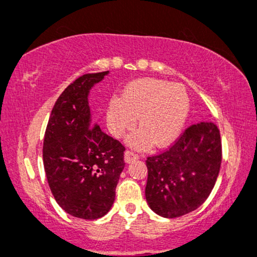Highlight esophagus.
<instances>
[{
  "mask_svg": "<svg viewBox=\"0 0 257 257\" xmlns=\"http://www.w3.org/2000/svg\"><path fill=\"white\" fill-rule=\"evenodd\" d=\"M123 158H125V162H127V164H130V162L135 161V160H138V158H140V156H138L137 154H135L134 152H131V150H126L125 155H123Z\"/></svg>",
  "mask_w": 257,
  "mask_h": 257,
  "instance_id": "obj_1",
  "label": "esophagus"
}]
</instances>
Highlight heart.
<instances>
[{
    "label": "heart",
    "mask_w": 257,
    "mask_h": 257,
    "mask_svg": "<svg viewBox=\"0 0 257 257\" xmlns=\"http://www.w3.org/2000/svg\"><path fill=\"white\" fill-rule=\"evenodd\" d=\"M190 111L188 91L180 84L142 78L131 81L120 98L108 104L107 122L110 132L120 137L134 127L137 116L140 130L128 137V143L138 149L154 142L158 147L170 144L178 137Z\"/></svg>",
    "instance_id": "heart-1"
}]
</instances>
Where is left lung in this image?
<instances>
[{
  "label": "left lung",
  "instance_id": "1",
  "mask_svg": "<svg viewBox=\"0 0 257 257\" xmlns=\"http://www.w3.org/2000/svg\"><path fill=\"white\" fill-rule=\"evenodd\" d=\"M221 138L213 121L189 126L167 150L147 158L148 204L164 218L185 215L204 203L218 179Z\"/></svg>",
  "mask_w": 257,
  "mask_h": 257
}]
</instances>
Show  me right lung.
<instances>
[{
    "label": "right lung",
    "instance_id": "1",
    "mask_svg": "<svg viewBox=\"0 0 257 257\" xmlns=\"http://www.w3.org/2000/svg\"><path fill=\"white\" fill-rule=\"evenodd\" d=\"M107 72L87 73L66 87L51 110L43 142V164L57 204L75 218L105 215L115 200L125 147L91 121L90 89Z\"/></svg>",
    "mask_w": 257,
    "mask_h": 257
}]
</instances>
